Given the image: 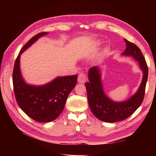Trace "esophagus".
<instances>
[{
  "instance_id": "34e87169",
  "label": "esophagus",
  "mask_w": 156,
  "mask_h": 156,
  "mask_svg": "<svg viewBox=\"0 0 156 156\" xmlns=\"http://www.w3.org/2000/svg\"><path fill=\"white\" fill-rule=\"evenodd\" d=\"M87 81V76L83 73H81L78 75V82L79 83H82L84 84Z\"/></svg>"
}]
</instances>
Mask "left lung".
Returning a JSON list of instances; mask_svg holds the SVG:
<instances>
[{
    "label": "left lung",
    "instance_id": "obj_1",
    "mask_svg": "<svg viewBox=\"0 0 156 156\" xmlns=\"http://www.w3.org/2000/svg\"><path fill=\"white\" fill-rule=\"evenodd\" d=\"M125 51L121 55L131 56L138 62L143 72V78L138 90L127 100L116 102L106 95L103 90L101 72L98 66H94L88 70V82H86L88 101L92 113L99 120L107 122L123 121L133 113L143 102L146 86L148 68L143 54L137 45L125 39Z\"/></svg>",
    "mask_w": 156,
    "mask_h": 156
}]
</instances>
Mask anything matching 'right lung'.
<instances>
[{"instance_id":"right-lung-1","label":"right lung","mask_w":156,"mask_h":156,"mask_svg":"<svg viewBox=\"0 0 156 156\" xmlns=\"http://www.w3.org/2000/svg\"><path fill=\"white\" fill-rule=\"evenodd\" d=\"M48 33H40L32 37L21 49L16 59L12 73L13 87L16 102L29 117L39 122L55 120L64 110L69 94L77 82V75L58 76L44 85L27 84L23 79L21 68V55L26 49Z\"/></svg>"}]
</instances>
